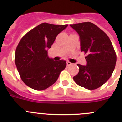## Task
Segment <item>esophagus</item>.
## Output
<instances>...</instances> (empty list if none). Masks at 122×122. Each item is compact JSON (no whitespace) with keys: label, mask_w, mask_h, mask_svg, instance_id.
Returning a JSON list of instances; mask_svg holds the SVG:
<instances>
[{"label":"esophagus","mask_w":122,"mask_h":122,"mask_svg":"<svg viewBox=\"0 0 122 122\" xmlns=\"http://www.w3.org/2000/svg\"><path fill=\"white\" fill-rule=\"evenodd\" d=\"M66 65H67V66H70V65H72V63H71V62H70L68 61V62H66Z\"/></svg>","instance_id":"esophagus-1"}]
</instances>
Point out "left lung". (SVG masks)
<instances>
[{"instance_id":"obj_1","label":"left lung","mask_w":122,"mask_h":122,"mask_svg":"<svg viewBox=\"0 0 122 122\" xmlns=\"http://www.w3.org/2000/svg\"><path fill=\"white\" fill-rule=\"evenodd\" d=\"M79 35L81 52L87 54V65L77 64L79 71L73 77L75 82L89 90L103 86L111 76L117 56L109 38L90 22L70 24Z\"/></svg>"}]
</instances>
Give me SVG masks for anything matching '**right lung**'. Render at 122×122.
Masks as SVG:
<instances>
[{"label": "right lung", "instance_id": "add662e5", "mask_svg": "<svg viewBox=\"0 0 122 122\" xmlns=\"http://www.w3.org/2000/svg\"><path fill=\"white\" fill-rule=\"evenodd\" d=\"M68 24L42 23L27 33L15 52V63L22 81L29 87L43 90L54 84L66 66L65 60L49 58L48 49Z\"/></svg>", "mask_w": 122, "mask_h": 122}]
</instances>
